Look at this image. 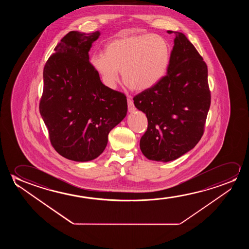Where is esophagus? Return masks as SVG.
Listing matches in <instances>:
<instances>
[{
	"label": "esophagus",
	"mask_w": 249,
	"mask_h": 249,
	"mask_svg": "<svg viewBox=\"0 0 249 249\" xmlns=\"http://www.w3.org/2000/svg\"><path fill=\"white\" fill-rule=\"evenodd\" d=\"M127 107H128V111L129 112H133L135 110V107L133 106V102L132 99L127 98Z\"/></svg>",
	"instance_id": "34e87169"
}]
</instances>
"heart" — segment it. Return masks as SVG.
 Instances as JSON below:
<instances>
[{"mask_svg": "<svg viewBox=\"0 0 249 249\" xmlns=\"http://www.w3.org/2000/svg\"><path fill=\"white\" fill-rule=\"evenodd\" d=\"M170 57V45L161 36L133 35L109 41L105 53L92 55L90 63L109 89L116 88L121 71L126 86L135 91H144L163 78Z\"/></svg>", "mask_w": 249, "mask_h": 249, "instance_id": "obj_1", "label": "heart"}]
</instances>
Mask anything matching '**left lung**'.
I'll use <instances>...</instances> for the list:
<instances>
[{
	"mask_svg": "<svg viewBox=\"0 0 249 249\" xmlns=\"http://www.w3.org/2000/svg\"><path fill=\"white\" fill-rule=\"evenodd\" d=\"M174 33L167 75L133 98L148 119L140 150L149 160L167 162L193 149L201 140L211 104L208 66L191 41Z\"/></svg>",
	"mask_w": 249,
	"mask_h": 249,
	"instance_id": "left-lung-1",
	"label": "left lung"
}]
</instances>
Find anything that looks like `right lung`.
<instances>
[{"label": "right lung", "mask_w": 249, "mask_h": 249, "mask_svg": "<svg viewBox=\"0 0 249 249\" xmlns=\"http://www.w3.org/2000/svg\"><path fill=\"white\" fill-rule=\"evenodd\" d=\"M99 31H71L62 38L43 70L39 109L55 150L75 161L95 159L110 130L127 111L126 96L104 85L89 62Z\"/></svg>", "instance_id": "add662e5"}]
</instances>
